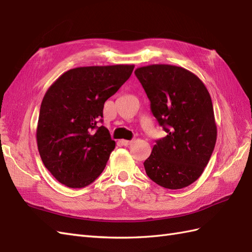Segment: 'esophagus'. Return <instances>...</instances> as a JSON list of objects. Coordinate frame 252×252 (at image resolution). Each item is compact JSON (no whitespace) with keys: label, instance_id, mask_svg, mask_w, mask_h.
Segmentation results:
<instances>
[{"label":"esophagus","instance_id":"obj_1","mask_svg":"<svg viewBox=\"0 0 252 252\" xmlns=\"http://www.w3.org/2000/svg\"><path fill=\"white\" fill-rule=\"evenodd\" d=\"M120 142L124 145V146H128V145H130L131 143H132V141H128V140H121Z\"/></svg>","mask_w":252,"mask_h":252}]
</instances>
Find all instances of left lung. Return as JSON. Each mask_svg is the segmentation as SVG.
<instances>
[{
  "mask_svg": "<svg viewBox=\"0 0 252 252\" xmlns=\"http://www.w3.org/2000/svg\"><path fill=\"white\" fill-rule=\"evenodd\" d=\"M152 112L168 134L157 140L144 161L147 176L168 189H182L203 173L217 140L210 93L183 67L152 64L134 70Z\"/></svg>",
  "mask_w": 252,
  "mask_h": 252,
  "instance_id": "obj_1",
  "label": "left lung"
}]
</instances>
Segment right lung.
<instances>
[{"label":"right lung","mask_w":252,"mask_h":252,"mask_svg":"<svg viewBox=\"0 0 252 252\" xmlns=\"http://www.w3.org/2000/svg\"><path fill=\"white\" fill-rule=\"evenodd\" d=\"M134 65L77 67L64 72L42 98L36 129L38 152L54 179L70 188L93 183L115 141L102 121L105 101L131 76Z\"/></svg>","instance_id":"right-lung-1"}]
</instances>
